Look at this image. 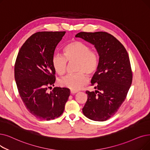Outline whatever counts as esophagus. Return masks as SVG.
<instances>
[{
	"label": "esophagus",
	"instance_id": "esophagus-1",
	"mask_svg": "<svg viewBox=\"0 0 150 150\" xmlns=\"http://www.w3.org/2000/svg\"><path fill=\"white\" fill-rule=\"evenodd\" d=\"M78 93L77 91H73V90H71V91H70V93H71V94H76V93Z\"/></svg>",
	"mask_w": 150,
	"mask_h": 150
}]
</instances>
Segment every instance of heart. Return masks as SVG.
Segmentation results:
<instances>
[{
    "instance_id": "obj_1",
    "label": "heart",
    "mask_w": 150,
    "mask_h": 150,
    "mask_svg": "<svg viewBox=\"0 0 150 150\" xmlns=\"http://www.w3.org/2000/svg\"><path fill=\"white\" fill-rule=\"evenodd\" d=\"M64 55L55 53L52 57V64L56 72L62 75L66 71L67 61H75V71L61 79L60 85L73 91L80 89L88 82V75L94 74L98 67L99 56L97 52L91 50L88 45L79 40L68 43L64 47Z\"/></svg>"
}]
</instances>
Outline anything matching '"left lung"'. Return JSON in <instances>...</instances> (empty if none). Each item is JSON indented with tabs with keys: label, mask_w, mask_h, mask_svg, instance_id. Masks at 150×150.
Listing matches in <instances>:
<instances>
[{
	"label": "left lung",
	"mask_w": 150,
	"mask_h": 150,
	"mask_svg": "<svg viewBox=\"0 0 150 150\" xmlns=\"http://www.w3.org/2000/svg\"><path fill=\"white\" fill-rule=\"evenodd\" d=\"M93 45L99 59L91 84L95 91H86L88 99L82 111L88 118L96 121L109 119L125 101L132 80V73L127 52L123 45L105 32L78 33Z\"/></svg>",
	"instance_id": "obj_1"
}]
</instances>
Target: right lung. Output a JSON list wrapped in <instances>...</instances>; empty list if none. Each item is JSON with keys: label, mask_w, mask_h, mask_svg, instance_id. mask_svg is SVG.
Instances as JSON below:
<instances>
[{"label": "right lung", "mask_w": 150, "mask_h": 150, "mask_svg": "<svg viewBox=\"0 0 150 150\" xmlns=\"http://www.w3.org/2000/svg\"><path fill=\"white\" fill-rule=\"evenodd\" d=\"M66 32H38L25 42L15 65V79L21 98L37 118L54 120L60 116L70 96V89L48 88L56 80L52 57ZM51 87V86H50Z\"/></svg>", "instance_id": "add662e5"}]
</instances>
